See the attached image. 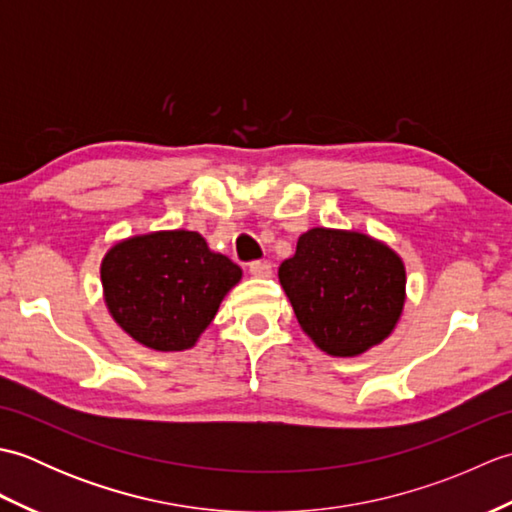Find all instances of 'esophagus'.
<instances>
[{"mask_svg":"<svg viewBox=\"0 0 512 512\" xmlns=\"http://www.w3.org/2000/svg\"><path fill=\"white\" fill-rule=\"evenodd\" d=\"M248 270H250V275H253V277H262V279L273 275V266L266 264V262H253L248 266Z\"/></svg>","mask_w":512,"mask_h":512,"instance_id":"34e87169","label":"esophagus"}]
</instances>
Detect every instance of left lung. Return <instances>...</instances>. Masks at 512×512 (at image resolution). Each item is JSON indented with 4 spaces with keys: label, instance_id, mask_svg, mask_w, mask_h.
Here are the masks:
<instances>
[{
    "label": "left lung",
    "instance_id": "1",
    "mask_svg": "<svg viewBox=\"0 0 512 512\" xmlns=\"http://www.w3.org/2000/svg\"><path fill=\"white\" fill-rule=\"evenodd\" d=\"M301 330L321 352L361 356L389 339L407 301L402 257L361 231L317 226L279 268Z\"/></svg>",
    "mask_w": 512,
    "mask_h": 512
}]
</instances>
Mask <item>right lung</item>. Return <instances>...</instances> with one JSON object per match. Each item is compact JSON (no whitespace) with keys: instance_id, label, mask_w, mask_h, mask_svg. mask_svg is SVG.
<instances>
[{"instance_id":"obj_1","label":"right lung","mask_w":512,"mask_h":512,"mask_svg":"<svg viewBox=\"0 0 512 512\" xmlns=\"http://www.w3.org/2000/svg\"><path fill=\"white\" fill-rule=\"evenodd\" d=\"M239 281L242 268L187 228L118 239L101 259L107 312L156 352L191 350Z\"/></svg>"}]
</instances>
